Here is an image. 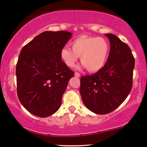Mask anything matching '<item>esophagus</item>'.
I'll return each mask as SVG.
<instances>
[{
    "mask_svg": "<svg viewBox=\"0 0 147 147\" xmlns=\"http://www.w3.org/2000/svg\"><path fill=\"white\" fill-rule=\"evenodd\" d=\"M75 77H79L81 75H80V74L79 73V72H76L75 73Z\"/></svg>",
    "mask_w": 147,
    "mask_h": 147,
    "instance_id": "1",
    "label": "esophagus"
}]
</instances>
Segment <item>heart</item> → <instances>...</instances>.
Masks as SVG:
<instances>
[{"mask_svg": "<svg viewBox=\"0 0 147 147\" xmlns=\"http://www.w3.org/2000/svg\"><path fill=\"white\" fill-rule=\"evenodd\" d=\"M71 49L64 47L60 51V57L68 67L75 66L79 57L89 72L102 69L108 60L110 45L102 37L79 36L70 44Z\"/></svg>", "mask_w": 147, "mask_h": 147, "instance_id": "b5f03b06", "label": "heart"}]
</instances>
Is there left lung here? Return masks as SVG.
<instances>
[{"label":"left lung","instance_id":"left-lung-1","mask_svg":"<svg viewBox=\"0 0 147 147\" xmlns=\"http://www.w3.org/2000/svg\"><path fill=\"white\" fill-rule=\"evenodd\" d=\"M108 60L104 67L92 75L81 77L80 94L89 110L100 115L112 112L123 102L132 88L135 60L127 44L113 34Z\"/></svg>","mask_w":147,"mask_h":147}]
</instances>
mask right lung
Instances as JSON below:
<instances>
[{
    "label": "right lung",
    "instance_id": "1",
    "mask_svg": "<svg viewBox=\"0 0 147 147\" xmlns=\"http://www.w3.org/2000/svg\"><path fill=\"white\" fill-rule=\"evenodd\" d=\"M66 31H45L22 48L16 65L20 102L35 116L47 117L60 109L72 70L60 57L70 38Z\"/></svg>",
    "mask_w": 147,
    "mask_h": 147
}]
</instances>
